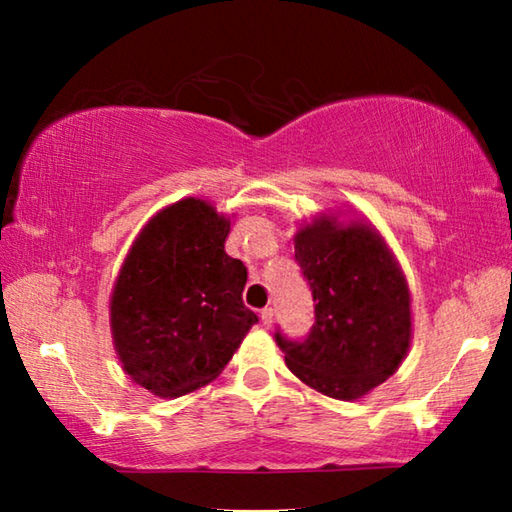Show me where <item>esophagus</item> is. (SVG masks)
<instances>
[{
    "mask_svg": "<svg viewBox=\"0 0 512 512\" xmlns=\"http://www.w3.org/2000/svg\"><path fill=\"white\" fill-rule=\"evenodd\" d=\"M259 318H262L264 327H271V323H273V309H271V307L262 309V311H259Z\"/></svg>",
    "mask_w": 512,
    "mask_h": 512,
    "instance_id": "1",
    "label": "esophagus"
}]
</instances>
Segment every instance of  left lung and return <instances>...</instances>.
Instances as JSON below:
<instances>
[{
	"label": "left lung",
	"instance_id": "left-lung-1",
	"mask_svg": "<svg viewBox=\"0 0 512 512\" xmlns=\"http://www.w3.org/2000/svg\"><path fill=\"white\" fill-rule=\"evenodd\" d=\"M296 262L314 296L305 341L277 332L287 368L334 400H359L395 375L411 345V291L384 237L370 223L320 214L302 223Z\"/></svg>",
	"mask_w": 512,
	"mask_h": 512
}]
</instances>
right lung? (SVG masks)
Listing matches in <instances>:
<instances>
[{
    "mask_svg": "<svg viewBox=\"0 0 512 512\" xmlns=\"http://www.w3.org/2000/svg\"><path fill=\"white\" fill-rule=\"evenodd\" d=\"M230 216L183 198L151 216L119 268L110 332L121 368L158 397L221 375L257 323L241 293L248 271L225 253Z\"/></svg>",
    "mask_w": 512,
    "mask_h": 512,
    "instance_id": "obj_1",
    "label": "right lung"
}]
</instances>
